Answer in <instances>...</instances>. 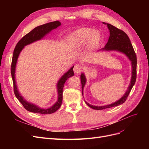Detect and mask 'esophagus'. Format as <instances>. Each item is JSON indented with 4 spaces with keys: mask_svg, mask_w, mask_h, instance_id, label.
<instances>
[{
    "mask_svg": "<svg viewBox=\"0 0 149 149\" xmlns=\"http://www.w3.org/2000/svg\"><path fill=\"white\" fill-rule=\"evenodd\" d=\"M83 69V66L81 65L76 64L74 66L73 71H74L75 74H79V73H81V72Z\"/></svg>",
    "mask_w": 149,
    "mask_h": 149,
    "instance_id": "34e87169",
    "label": "esophagus"
}]
</instances>
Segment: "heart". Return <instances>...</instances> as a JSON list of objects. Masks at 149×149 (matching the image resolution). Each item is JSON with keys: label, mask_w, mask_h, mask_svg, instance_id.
Wrapping results in <instances>:
<instances>
[{"label": "heart", "mask_w": 149, "mask_h": 149, "mask_svg": "<svg viewBox=\"0 0 149 149\" xmlns=\"http://www.w3.org/2000/svg\"><path fill=\"white\" fill-rule=\"evenodd\" d=\"M71 45L79 48L87 45V49L92 52L99 47L102 40V35L99 30L92 28L79 29L72 33L69 37Z\"/></svg>", "instance_id": "obj_1"}]
</instances>
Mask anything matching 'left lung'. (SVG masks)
<instances>
[{
	"label": "left lung",
	"instance_id": "left-lung-1",
	"mask_svg": "<svg viewBox=\"0 0 149 149\" xmlns=\"http://www.w3.org/2000/svg\"><path fill=\"white\" fill-rule=\"evenodd\" d=\"M102 23L104 24L107 25V28L109 30L110 36L105 47L100 49L99 51H116L124 53V55L129 58V60L131 61L132 76L131 79H130V82L129 87L127 88V91H125L123 97H120L118 101H117L112 104H110L102 106H93L85 101L86 104L89 107L96 110L104 109H107V108L117 106L123 104L126 101V100H127L130 91H131L135 83H136L137 77V57L136 53H135L134 49L133 48L132 45L130 43V40L127 35L123 30H119V29L116 28V26L113 25H112L109 24L105 23V22H102ZM81 81L82 86V94L83 96V89L84 88L86 83V78L85 74L83 73H82L81 74Z\"/></svg>",
	"mask_w": 149,
	"mask_h": 149
}]
</instances>
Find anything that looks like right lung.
Listing matches in <instances>:
<instances>
[{
  "instance_id": "right-lung-1",
  "label": "right lung",
  "mask_w": 149,
  "mask_h": 149,
  "mask_svg": "<svg viewBox=\"0 0 149 149\" xmlns=\"http://www.w3.org/2000/svg\"><path fill=\"white\" fill-rule=\"evenodd\" d=\"M61 25V24L60 22L55 21L37 26V27H35L34 29L30 31L29 33L25 35L24 37L17 43V45L14 49V51H13L11 65V74L13 83V90H14L15 95L16 97L18 99V100L21 102L22 104L23 105V106L26 110L30 112L42 114H49L53 113V112H55L59 109L62 103L63 89L65 83L68 79L74 75V66H72L68 71L66 72V73L60 78V79L58 80L56 84V89L58 92V100L56 102L50 107L47 108V109H43V108L40 107L34 104L31 103L25 100L24 97H22V96L19 91V89H18L16 84L15 80V69L18 58L19 56L20 52L22 51V49H24V48L25 46L32 43L36 41H38V40H42L44 37H45L48 33L50 32L52 30L56 29Z\"/></svg>"
}]
</instances>
